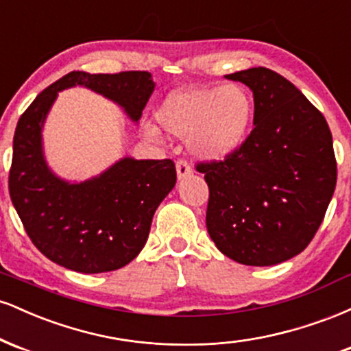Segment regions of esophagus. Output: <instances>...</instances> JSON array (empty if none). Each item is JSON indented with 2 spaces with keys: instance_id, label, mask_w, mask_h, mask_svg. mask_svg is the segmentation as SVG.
Wrapping results in <instances>:
<instances>
[{
  "instance_id": "obj_1",
  "label": "esophagus",
  "mask_w": 351,
  "mask_h": 351,
  "mask_svg": "<svg viewBox=\"0 0 351 351\" xmlns=\"http://www.w3.org/2000/svg\"><path fill=\"white\" fill-rule=\"evenodd\" d=\"M191 173L193 170L188 162H184V160H178V162H176V175H178V180L186 178V176L191 175Z\"/></svg>"
}]
</instances>
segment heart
I'll list each match as a JSON object with an SVG mask.
<instances>
[{"instance_id": "obj_1", "label": "heart", "mask_w": 351, "mask_h": 351, "mask_svg": "<svg viewBox=\"0 0 351 351\" xmlns=\"http://www.w3.org/2000/svg\"><path fill=\"white\" fill-rule=\"evenodd\" d=\"M254 104L243 86L195 87L168 95L156 119L176 138L188 140L199 160L219 162L239 150L252 122ZM148 135L156 128L148 125Z\"/></svg>"}]
</instances>
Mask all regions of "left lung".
Instances as JSON below:
<instances>
[{"label": "left lung", "mask_w": 351, "mask_h": 351, "mask_svg": "<svg viewBox=\"0 0 351 351\" xmlns=\"http://www.w3.org/2000/svg\"><path fill=\"white\" fill-rule=\"evenodd\" d=\"M254 95L251 135L223 162L198 163L209 186L206 228L224 256L274 265L307 247L337 184L325 117L280 74L252 67L226 75Z\"/></svg>", "instance_id": "obj_1"}]
</instances>
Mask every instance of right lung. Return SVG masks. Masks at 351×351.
Here are the masks:
<instances>
[{"label": "right lung", "mask_w": 351, "mask_h": 351, "mask_svg": "<svg viewBox=\"0 0 351 351\" xmlns=\"http://www.w3.org/2000/svg\"><path fill=\"white\" fill-rule=\"evenodd\" d=\"M86 87L138 122L155 90L152 74L72 71L44 88L16 125L10 196L33 244L52 263L82 274L110 272L138 256L156 208L175 188L171 160L125 156L94 178L71 183L46 162L43 127L64 88Z\"/></svg>", "instance_id": "1"}]
</instances>
